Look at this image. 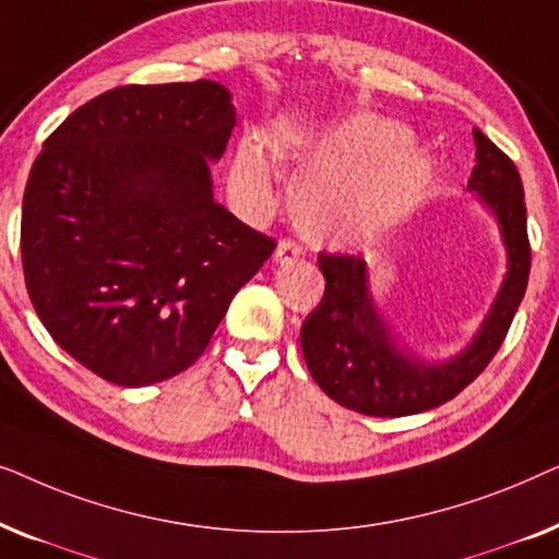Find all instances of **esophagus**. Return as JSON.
Listing matches in <instances>:
<instances>
[{
    "mask_svg": "<svg viewBox=\"0 0 559 559\" xmlns=\"http://www.w3.org/2000/svg\"><path fill=\"white\" fill-rule=\"evenodd\" d=\"M302 257V247L293 239H282L274 249V262L277 264H293Z\"/></svg>",
    "mask_w": 559,
    "mask_h": 559,
    "instance_id": "1",
    "label": "esophagus"
}]
</instances>
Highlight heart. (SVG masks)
Returning <instances> with one entry per match:
<instances>
[{
    "mask_svg": "<svg viewBox=\"0 0 559 559\" xmlns=\"http://www.w3.org/2000/svg\"><path fill=\"white\" fill-rule=\"evenodd\" d=\"M409 140L402 124L371 114L320 136L302 155L308 175L293 190V211L302 231L343 247L407 211L432 178L430 159ZM231 188L254 205L270 201V167L254 140H241L236 147Z\"/></svg>",
    "mask_w": 559,
    "mask_h": 559,
    "instance_id": "b5f03b06",
    "label": "heart"
}]
</instances>
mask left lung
<instances>
[{"label": "left lung", "mask_w": 559, "mask_h": 559, "mask_svg": "<svg viewBox=\"0 0 559 559\" xmlns=\"http://www.w3.org/2000/svg\"><path fill=\"white\" fill-rule=\"evenodd\" d=\"M473 142L476 167L468 190L499 221L509 254L507 280L471 346L450 361L425 364L400 348L392 328L379 316L364 259L320 251L325 293L305 318L300 343L312 379L341 407L369 417H404L440 407L491 364L507 338L532 266L524 188L516 165L480 129H473Z\"/></svg>", "instance_id": "8db88e82"}]
</instances>
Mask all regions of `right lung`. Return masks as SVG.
I'll return each mask as SVG.
<instances>
[{"label": "right lung", "mask_w": 559, "mask_h": 559, "mask_svg": "<svg viewBox=\"0 0 559 559\" xmlns=\"http://www.w3.org/2000/svg\"><path fill=\"white\" fill-rule=\"evenodd\" d=\"M234 124L216 81L134 83L45 140L22 198L25 285L96 377L144 386L186 371L277 247L213 201L209 159Z\"/></svg>", "instance_id": "obj_1"}]
</instances>
